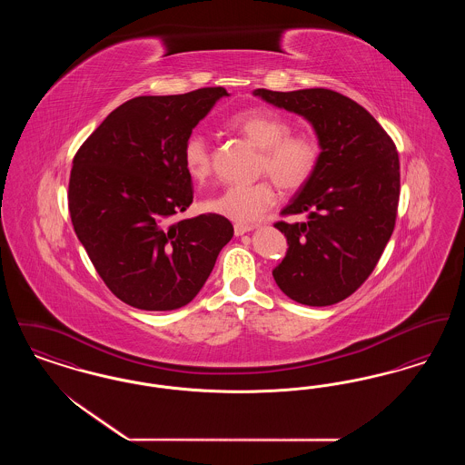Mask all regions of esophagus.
<instances>
[{
  "label": "esophagus",
  "instance_id": "esophagus-1",
  "mask_svg": "<svg viewBox=\"0 0 465 465\" xmlns=\"http://www.w3.org/2000/svg\"><path fill=\"white\" fill-rule=\"evenodd\" d=\"M254 228H256L254 224H239V223L233 226V230H235V235H237V237H239V235H243V233H247V232H251V230H254Z\"/></svg>",
  "mask_w": 465,
  "mask_h": 465
}]
</instances>
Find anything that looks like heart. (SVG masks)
I'll return each instance as SVG.
<instances>
[{
    "label": "heart",
    "instance_id": "heart-1",
    "mask_svg": "<svg viewBox=\"0 0 465 465\" xmlns=\"http://www.w3.org/2000/svg\"><path fill=\"white\" fill-rule=\"evenodd\" d=\"M226 127L249 139L260 148L258 173L272 177L282 190L303 188L321 163L322 150L315 135L292 131L284 114L268 108L239 111L226 120ZM184 169L195 181L211 174V152L203 135L190 134L183 144ZM277 202L272 181L252 184H232L205 202L207 211L239 224H252L265 216Z\"/></svg>",
    "mask_w": 465,
    "mask_h": 465
}]
</instances>
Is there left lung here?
<instances>
[{
	"label": "left lung",
	"mask_w": 465,
	"mask_h": 465,
	"mask_svg": "<svg viewBox=\"0 0 465 465\" xmlns=\"http://www.w3.org/2000/svg\"><path fill=\"white\" fill-rule=\"evenodd\" d=\"M266 103L313 125L322 150L317 173L282 209L307 222H277L289 249L273 279L291 300L334 305L364 284L398 216V150L391 135L351 97L330 89H256Z\"/></svg>",
	"instance_id": "left-lung-1"
}]
</instances>
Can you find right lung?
I'll return each instance as SVG.
<instances>
[{
	"label": "right lung",
	"instance_id": "1",
	"mask_svg": "<svg viewBox=\"0 0 465 465\" xmlns=\"http://www.w3.org/2000/svg\"><path fill=\"white\" fill-rule=\"evenodd\" d=\"M223 95L205 87L134 97L73 158L67 203L76 237L111 292L134 309L190 303L233 237L218 214L174 222L193 202L183 144Z\"/></svg>",
	"mask_w": 465,
	"mask_h": 465
}]
</instances>
